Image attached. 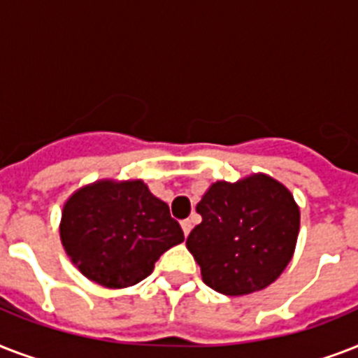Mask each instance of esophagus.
I'll list each match as a JSON object with an SVG mask.
<instances>
[{"instance_id":"1","label":"esophagus","mask_w":358,"mask_h":358,"mask_svg":"<svg viewBox=\"0 0 358 358\" xmlns=\"http://www.w3.org/2000/svg\"><path fill=\"white\" fill-rule=\"evenodd\" d=\"M191 229H193V223H191L189 219H185V221H182V230H184V236H185V238L189 236Z\"/></svg>"}]
</instances>
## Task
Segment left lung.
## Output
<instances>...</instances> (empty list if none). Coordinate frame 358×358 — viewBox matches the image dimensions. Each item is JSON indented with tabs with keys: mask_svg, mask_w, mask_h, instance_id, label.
Returning a JSON list of instances; mask_svg holds the SVG:
<instances>
[{
	"mask_svg": "<svg viewBox=\"0 0 358 358\" xmlns=\"http://www.w3.org/2000/svg\"><path fill=\"white\" fill-rule=\"evenodd\" d=\"M202 223L187 236L204 284L249 295L275 282L294 256L301 213L294 195L267 174L219 180L196 204Z\"/></svg>",
	"mask_w": 358,
	"mask_h": 358,
	"instance_id": "8db88e82",
	"label": "left lung"
}]
</instances>
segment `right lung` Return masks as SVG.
<instances>
[{"label": "right lung", "mask_w": 358, "mask_h": 358, "mask_svg": "<svg viewBox=\"0 0 358 358\" xmlns=\"http://www.w3.org/2000/svg\"><path fill=\"white\" fill-rule=\"evenodd\" d=\"M59 236L83 277L113 289L141 282L165 250L184 241L167 204L143 180L103 178L74 191Z\"/></svg>", "instance_id": "right-lung-1"}]
</instances>
